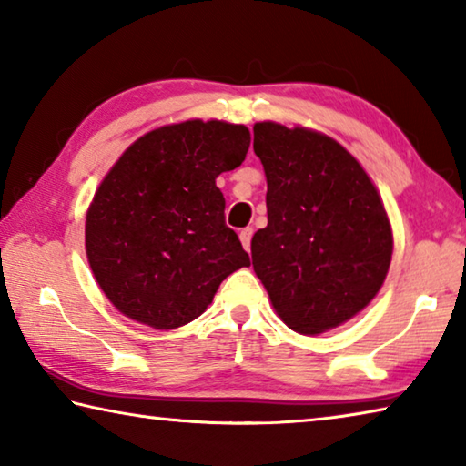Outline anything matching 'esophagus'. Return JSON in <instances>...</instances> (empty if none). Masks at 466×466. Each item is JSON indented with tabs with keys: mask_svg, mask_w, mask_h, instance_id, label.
<instances>
[{
	"mask_svg": "<svg viewBox=\"0 0 466 466\" xmlns=\"http://www.w3.org/2000/svg\"><path fill=\"white\" fill-rule=\"evenodd\" d=\"M240 242H242V247H244V250H250V238H252V230L250 228H244V230H240Z\"/></svg>",
	"mask_w": 466,
	"mask_h": 466,
	"instance_id": "1",
	"label": "esophagus"
}]
</instances>
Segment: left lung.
<instances>
[{
  "instance_id": "8db88e82",
  "label": "left lung",
  "mask_w": 466,
  "mask_h": 466,
  "mask_svg": "<svg viewBox=\"0 0 466 466\" xmlns=\"http://www.w3.org/2000/svg\"><path fill=\"white\" fill-rule=\"evenodd\" d=\"M267 178V226L252 267L278 317L299 335L343 325L380 291L392 258L382 197L361 164L325 133L255 123Z\"/></svg>"
}]
</instances>
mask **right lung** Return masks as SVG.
I'll list each match as a JSON object with an SVG mask.
<instances>
[{
	"label": "right lung",
	"instance_id": "right-lung-1",
	"mask_svg": "<svg viewBox=\"0 0 466 466\" xmlns=\"http://www.w3.org/2000/svg\"><path fill=\"white\" fill-rule=\"evenodd\" d=\"M248 146L244 125L191 119L147 131L106 172L86 211V257L125 317L157 330L183 327L228 275L250 265L216 187Z\"/></svg>",
	"mask_w": 466,
	"mask_h": 466
}]
</instances>
